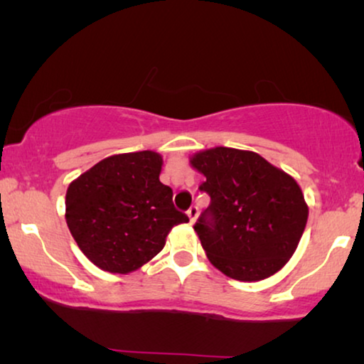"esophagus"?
Segmentation results:
<instances>
[{"label": "esophagus", "instance_id": "34e87169", "mask_svg": "<svg viewBox=\"0 0 364 364\" xmlns=\"http://www.w3.org/2000/svg\"><path fill=\"white\" fill-rule=\"evenodd\" d=\"M197 215H198V210H197V207H191L187 210V217H188V220H191V223L193 225V222L197 220Z\"/></svg>", "mask_w": 364, "mask_h": 364}]
</instances>
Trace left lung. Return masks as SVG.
<instances>
[{
    "mask_svg": "<svg viewBox=\"0 0 364 364\" xmlns=\"http://www.w3.org/2000/svg\"><path fill=\"white\" fill-rule=\"evenodd\" d=\"M188 162L205 177L200 191L210 196L193 228L212 265L240 282H260L282 270L308 220L295 178L242 149H205Z\"/></svg>",
    "mask_w": 364,
    "mask_h": 364,
    "instance_id": "obj_1",
    "label": "left lung"
}]
</instances>
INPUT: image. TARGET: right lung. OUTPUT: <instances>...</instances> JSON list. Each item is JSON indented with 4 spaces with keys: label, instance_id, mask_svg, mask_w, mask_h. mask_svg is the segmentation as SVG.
Returning <instances> with one entry per match:
<instances>
[{
    "label": "right lung",
    "instance_id": "obj_1",
    "mask_svg": "<svg viewBox=\"0 0 364 364\" xmlns=\"http://www.w3.org/2000/svg\"><path fill=\"white\" fill-rule=\"evenodd\" d=\"M162 164L154 151L116 154L69 183V232L101 270H139L162 250L173 227L188 222L173 207L172 188L159 181Z\"/></svg>",
    "mask_w": 364,
    "mask_h": 364
}]
</instances>
